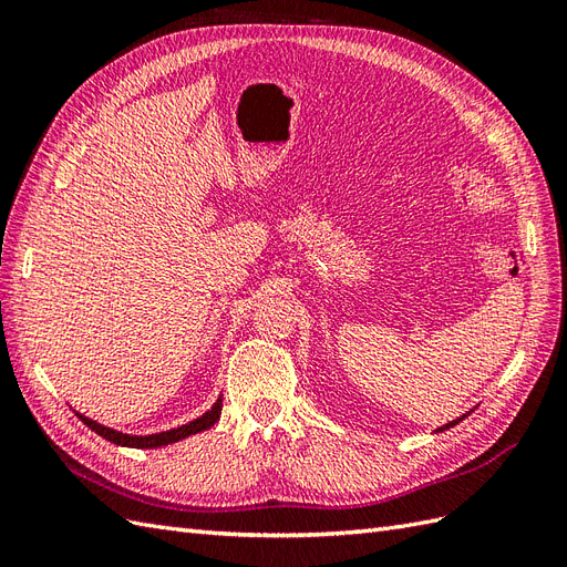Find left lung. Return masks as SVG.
Segmentation results:
<instances>
[{
    "mask_svg": "<svg viewBox=\"0 0 567 567\" xmlns=\"http://www.w3.org/2000/svg\"><path fill=\"white\" fill-rule=\"evenodd\" d=\"M458 421H461V419H456V421H452V423H447V425H442V427H440V431H444V427H452V425H456Z\"/></svg>",
    "mask_w": 567,
    "mask_h": 567,
    "instance_id": "left-lung-1",
    "label": "left lung"
}]
</instances>
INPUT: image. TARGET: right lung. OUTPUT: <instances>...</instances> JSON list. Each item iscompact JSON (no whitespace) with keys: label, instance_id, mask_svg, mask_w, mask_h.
<instances>
[{"label":"right lung","instance_id":"add662e5","mask_svg":"<svg viewBox=\"0 0 567 567\" xmlns=\"http://www.w3.org/2000/svg\"><path fill=\"white\" fill-rule=\"evenodd\" d=\"M219 414H221V400H217V402L213 404V409L205 411V414H203L200 419H196V421H192V423H186V425H179V427H173V431L156 433V435H127V433L113 431V427L101 425V423H96V421H92V419H87V416H82V414H78V416H80V421H82L84 425L92 427V431H94L96 435H101V437L113 442V444H120V447L156 450V447H165V444L179 442V440H184V437H188V435H196V433H200V431H208V427H213V425L217 423Z\"/></svg>","mask_w":567,"mask_h":567}]
</instances>
